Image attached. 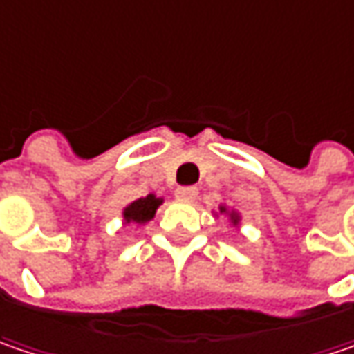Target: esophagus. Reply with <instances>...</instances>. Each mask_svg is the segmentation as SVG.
Returning <instances> with one entry per match:
<instances>
[{
	"mask_svg": "<svg viewBox=\"0 0 354 354\" xmlns=\"http://www.w3.org/2000/svg\"><path fill=\"white\" fill-rule=\"evenodd\" d=\"M197 187H179V189L175 191V197L179 199V201H193L195 197H197Z\"/></svg>",
	"mask_w": 354,
	"mask_h": 354,
	"instance_id": "obj_1",
	"label": "esophagus"
}]
</instances>
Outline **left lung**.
I'll list each match as a JSON object with an SVG mask.
<instances>
[{
    "label": "left lung",
    "instance_id": "obj_1",
    "mask_svg": "<svg viewBox=\"0 0 354 354\" xmlns=\"http://www.w3.org/2000/svg\"><path fill=\"white\" fill-rule=\"evenodd\" d=\"M219 214L230 215V219H232V223H234V225H238V223H240V215L236 214V212H227V207H223V205L219 207Z\"/></svg>",
    "mask_w": 354,
    "mask_h": 354
}]
</instances>
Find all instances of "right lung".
<instances>
[{"label": "right lung", "mask_w": 354, "mask_h": 354, "mask_svg": "<svg viewBox=\"0 0 354 354\" xmlns=\"http://www.w3.org/2000/svg\"><path fill=\"white\" fill-rule=\"evenodd\" d=\"M163 203L161 197L149 193L147 197H140L137 201L129 203L122 212V217H124V223H137V225H142L147 221H151L155 217V212L157 207Z\"/></svg>", "instance_id": "right-lung-1"}]
</instances>
